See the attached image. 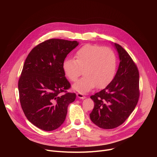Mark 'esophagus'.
<instances>
[{
    "label": "esophagus",
    "mask_w": 157,
    "mask_h": 157,
    "mask_svg": "<svg viewBox=\"0 0 157 157\" xmlns=\"http://www.w3.org/2000/svg\"><path fill=\"white\" fill-rule=\"evenodd\" d=\"M76 95H77V97H78L79 98H80V99H84V98H86L85 96L83 94H81V93H78V94H76Z\"/></svg>",
    "instance_id": "esophagus-1"
}]
</instances>
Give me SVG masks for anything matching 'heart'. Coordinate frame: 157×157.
<instances>
[{
    "label": "heart",
    "mask_w": 157,
    "mask_h": 157,
    "mask_svg": "<svg viewBox=\"0 0 157 157\" xmlns=\"http://www.w3.org/2000/svg\"><path fill=\"white\" fill-rule=\"evenodd\" d=\"M75 59H65L62 67L65 76L73 82L77 81L84 71L85 77L72 86L73 90L79 93H87L96 86H106L116 73L117 56L109 48L86 44L78 49Z\"/></svg>",
    "instance_id": "b5f03b06"
}]
</instances>
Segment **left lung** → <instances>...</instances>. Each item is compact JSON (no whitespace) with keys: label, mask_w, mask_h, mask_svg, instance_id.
Segmentation results:
<instances>
[{"label":"left lung","mask_w":157,"mask_h":157,"mask_svg":"<svg viewBox=\"0 0 157 157\" xmlns=\"http://www.w3.org/2000/svg\"><path fill=\"white\" fill-rule=\"evenodd\" d=\"M111 44L120 61L116 75L104 89L90 97L94 102L90 120L104 129L121 125L134 110L139 97L137 66L124 48L117 43Z\"/></svg>","instance_id":"left-lung-1"}]
</instances>
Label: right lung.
Segmentation results:
<instances>
[{
    "label": "right lung",
    "instance_id": "right-lung-1",
    "mask_svg": "<svg viewBox=\"0 0 157 157\" xmlns=\"http://www.w3.org/2000/svg\"><path fill=\"white\" fill-rule=\"evenodd\" d=\"M78 44L76 40H47L33 48L24 63L18 81L20 101L28 120L41 130L60 127L68 105L76 99L75 94H60L71 87L63 62Z\"/></svg>",
    "mask_w": 157,
    "mask_h": 157
}]
</instances>
